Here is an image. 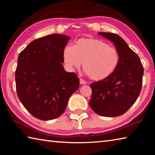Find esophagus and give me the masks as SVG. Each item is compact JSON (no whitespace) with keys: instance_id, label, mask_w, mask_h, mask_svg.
Wrapping results in <instances>:
<instances>
[{"instance_id":"1","label":"esophagus","mask_w":155,"mask_h":155,"mask_svg":"<svg viewBox=\"0 0 155 155\" xmlns=\"http://www.w3.org/2000/svg\"><path fill=\"white\" fill-rule=\"evenodd\" d=\"M79 82H80L81 85H85V84L87 83H86V81H85L83 80V79H81V78H80Z\"/></svg>"}]
</instances>
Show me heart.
Here are the masks:
<instances>
[{
    "mask_svg": "<svg viewBox=\"0 0 155 155\" xmlns=\"http://www.w3.org/2000/svg\"><path fill=\"white\" fill-rule=\"evenodd\" d=\"M63 59L70 70L81 66L91 80L101 81L114 74L120 64V54L115 48L103 40L83 38L74 46H66Z\"/></svg>",
    "mask_w": 155,
    "mask_h": 155,
    "instance_id": "1",
    "label": "heart"
}]
</instances>
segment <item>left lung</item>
Returning a JSON list of instances; mask_svg holds the SVG:
<instances>
[{
  "instance_id": "left-lung-1",
  "label": "left lung",
  "mask_w": 155,
  "mask_h": 155,
  "mask_svg": "<svg viewBox=\"0 0 155 155\" xmlns=\"http://www.w3.org/2000/svg\"><path fill=\"white\" fill-rule=\"evenodd\" d=\"M114 43L120 54V64L108 78L90 84L92 90L90 107L98 115L116 117L124 114L140 95L143 68L140 57L116 34L99 32Z\"/></svg>"
}]
</instances>
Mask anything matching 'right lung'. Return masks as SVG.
<instances>
[{
	"label": "right lung",
	"mask_w": 155,
	"mask_h": 155,
	"mask_svg": "<svg viewBox=\"0 0 155 155\" xmlns=\"http://www.w3.org/2000/svg\"><path fill=\"white\" fill-rule=\"evenodd\" d=\"M69 36L54 33L37 39L20 52L15 70L18 96L36 118L59 117L79 87V78L63 67Z\"/></svg>",
	"instance_id": "obj_1"
}]
</instances>
